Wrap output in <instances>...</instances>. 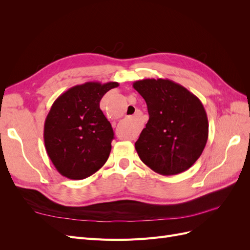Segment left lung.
I'll use <instances>...</instances> for the list:
<instances>
[{"label": "left lung", "mask_w": 250, "mask_h": 250, "mask_svg": "<svg viewBox=\"0 0 250 250\" xmlns=\"http://www.w3.org/2000/svg\"><path fill=\"white\" fill-rule=\"evenodd\" d=\"M133 88L145 99L149 120L135 142L141 161L162 175L191 168L208 138V121L201 101L169 79H143Z\"/></svg>", "instance_id": "obj_1"}]
</instances>
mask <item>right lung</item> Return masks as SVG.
Here are the masks:
<instances>
[{"label":"right lung","instance_id":"obj_1","mask_svg":"<svg viewBox=\"0 0 250 250\" xmlns=\"http://www.w3.org/2000/svg\"><path fill=\"white\" fill-rule=\"evenodd\" d=\"M118 82H85L60 95L44 121V147L62 176L84 179L106 163L113 130L100 109L102 97Z\"/></svg>","mask_w":250,"mask_h":250}]
</instances>
